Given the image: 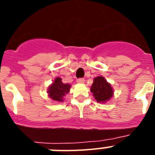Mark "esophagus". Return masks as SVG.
Masks as SVG:
<instances>
[{"label": "esophagus", "mask_w": 155, "mask_h": 155, "mask_svg": "<svg viewBox=\"0 0 155 155\" xmlns=\"http://www.w3.org/2000/svg\"><path fill=\"white\" fill-rule=\"evenodd\" d=\"M84 79H83V78H80V79H78L77 80V83H79V84H84Z\"/></svg>", "instance_id": "34e87169"}]
</instances>
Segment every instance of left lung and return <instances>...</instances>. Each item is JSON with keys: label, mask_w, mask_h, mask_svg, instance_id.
I'll list each match as a JSON object with an SVG mask.
<instances>
[{"label": "left lung", "mask_w": 155, "mask_h": 155, "mask_svg": "<svg viewBox=\"0 0 155 155\" xmlns=\"http://www.w3.org/2000/svg\"><path fill=\"white\" fill-rule=\"evenodd\" d=\"M91 92L93 93L95 100L98 103H106L109 101L113 97V88L111 84L103 76H97L94 78Z\"/></svg>", "instance_id": "left-lung-1"}]
</instances>
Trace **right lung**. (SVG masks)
<instances>
[{
	"label": "right lung",
	"instance_id": "add662e5",
	"mask_svg": "<svg viewBox=\"0 0 155 155\" xmlns=\"http://www.w3.org/2000/svg\"><path fill=\"white\" fill-rule=\"evenodd\" d=\"M71 85L69 84H64L62 79L56 77L51 84L48 87L47 94L48 97L56 102H63L64 97L70 92Z\"/></svg>",
	"mask_w": 155,
	"mask_h": 155
}]
</instances>
